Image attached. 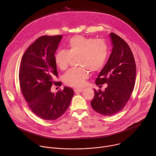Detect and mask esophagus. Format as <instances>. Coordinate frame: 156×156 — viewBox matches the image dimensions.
Segmentation results:
<instances>
[{"label": "esophagus", "mask_w": 156, "mask_h": 156, "mask_svg": "<svg viewBox=\"0 0 156 156\" xmlns=\"http://www.w3.org/2000/svg\"><path fill=\"white\" fill-rule=\"evenodd\" d=\"M83 91V89H74V92L75 93H76V92H81Z\"/></svg>", "instance_id": "34e87169"}]
</instances>
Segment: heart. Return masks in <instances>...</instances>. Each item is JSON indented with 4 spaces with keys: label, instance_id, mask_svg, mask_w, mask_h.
Instances as JSON below:
<instances>
[{
    "label": "heart",
    "instance_id": "heart-1",
    "mask_svg": "<svg viewBox=\"0 0 156 156\" xmlns=\"http://www.w3.org/2000/svg\"><path fill=\"white\" fill-rule=\"evenodd\" d=\"M108 55L107 43L102 40L82 35L72 37L68 42V50L59 49L55 56L56 66L66 70L72 58H78V69L68 70L63 76L64 83L72 87H83L89 76L86 68L94 72L104 67Z\"/></svg>",
    "mask_w": 156,
    "mask_h": 156
}]
</instances>
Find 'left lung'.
<instances>
[{
  "instance_id": "8db88e82",
  "label": "left lung",
  "mask_w": 156,
  "mask_h": 156,
  "mask_svg": "<svg viewBox=\"0 0 156 156\" xmlns=\"http://www.w3.org/2000/svg\"><path fill=\"white\" fill-rule=\"evenodd\" d=\"M113 48L110 56L95 80L97 85L107 83L105 90H94L90 104L96 112L112 116L121 111L133 90L136 65L128 44L115 33H110Z\"/></svg>"
}]
</instances>
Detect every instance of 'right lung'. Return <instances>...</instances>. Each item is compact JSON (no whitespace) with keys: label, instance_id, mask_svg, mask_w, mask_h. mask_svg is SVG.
<instances>
[{"label":"right lung","instance_id":"obj_1","mask_svg":"<svg viewBox=\"0 0 156 156\" xmlns=\"http://www.w3.org/2000/svg\"><path fill=\"white\" fill-rule=\"evenodd\" d=\"M62 36L44 35L28 47L21 62L19 80L22 93L28 106L38 117L53 121L69 108L74 95L72 88L65 86L62 91L51 92L58 76L55 55Z\"/></svg>","mask_w":156,"mask_h":156}]
</instances>
